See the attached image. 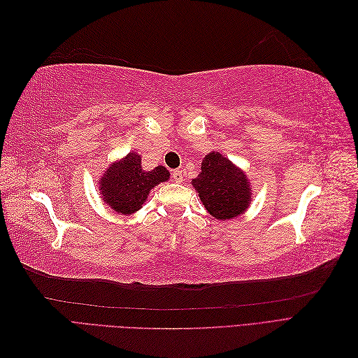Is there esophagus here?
I'll use <instances>...</instances> for the list:
<instances>
[{"label":"esophagus","instance_id":"esophagus-1","mask_svg":"<svg viewBox=\"0 0 358 358\" xmlns=\"http://www.w3.org/2000/svg\"><path fill=\"white\" fill-rule=\"evenodd\" d=\"M173 179H175V182L176 183H180L182 180H183V173H182V170H175L173 171Z\"/></svg>","mask_w":358,"mask_h":358}]
</instances>
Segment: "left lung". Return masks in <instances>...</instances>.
Listing matches in <instances>:
<instances>
[{
	"label": "left lung",
	"mask_w": 358,
	"mask_h": 358,
	"mask_svg": "<svg viewBox=\"0 0 358 358\" xmlns=\"http://www.w3.org/2000/svg\"><path fill=\"white\" fill-rule=\"evenodd\" d=\"M191 183L215 220H234L252 201V187L246 173L215 150L203 158L200 175Z\"/></svg>",
	"instance_id": "8db88e82"
}]
</instances>
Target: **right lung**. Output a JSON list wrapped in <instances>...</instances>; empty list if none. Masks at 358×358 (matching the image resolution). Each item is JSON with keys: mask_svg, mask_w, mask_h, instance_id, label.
Returning a JSON list of instances; mask_svg holds the SVG:
<instances>
[{"mask_svg": "<svg viewBox=\"0 0 358 358\" xmlns=\"http://www.w3.org/2000/svg\"><path fill=\"white\" fill-rule=\"evenodd\" d=\"M170 179V171L158 166L150 171L143 170L142 155L134 150L116 159L104 170L99 183L100 197L107 208L119 215H133L142 209L149 192Z\"/></svg>", "mask_w": 358, "mask_h": 358, "instance_id": "right-lung-1", "label": "right lung"}]
</instances>
